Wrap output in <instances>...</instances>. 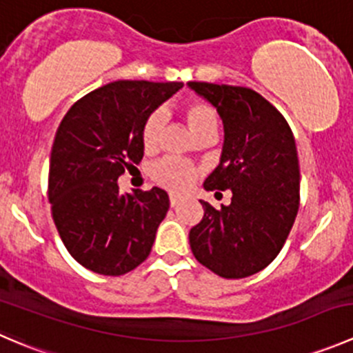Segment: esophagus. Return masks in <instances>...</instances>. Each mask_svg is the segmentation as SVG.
Wrapping results in <instances>:
<instances>
[{
    "instance_id": "1",
    "label": "esophagus",
    "mask_w": 353,
    "mask_h": 353,
    "mask_svg": "<svg viewBox=\"0 0 353 353\" xmlns=\"http://www.w3.org/2000/svg\"><path fill=\"white\" fill-rule=\"evenodd\" d=\"M169 200H170V207H177V205L183 201V196H179V194H170Z\"/></svg>"
}]
</instances>
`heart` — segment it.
Masks as SVG:
<instances>
[{
    "label": "heart",
    "instance_id": "heart-1",
    "mask_svg": "<svg viewBox=\"0 0 353 353\" xmlns=\"http://www.w3.org/2000/svg\"><path fill=\"white\" fill-rule=\"evenodd\" d=\"M183 117L186 121L188 128L193 132L196 139L214 138L217 131L219 115L212 105L205 103L201 100H188L181 107ZM163 128V114L162 112H153L145 121L141 129V143L146 152H152L159 146L160 134ZM150 176L160 184L162 188H167L170 191H186L191 188V184L198 177V167L193 163L184 162L177 159H163L157 162L150 169Z\"/></svg>",
    "mask_w": 353,
    "mask_h": 353
}]
</instances>
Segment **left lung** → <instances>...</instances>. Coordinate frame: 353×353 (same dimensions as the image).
I'll use <instances>...</instances> for the list:
<instances>
[{"label": "left lung", "instance_id": "8db88e82", "mask_svg": "<svg viewBox=\"0 0 353 353\" xmlns=\"http://www.w3.org/2000/svg\"><path fill=\"white\" fill-rule=\"evenodd\" d=\"M217 108L224 125L221 162L205 179L207 191L231 190L229 205L214 208L191 228L198 262L225 279L248 278L278 256L299 212L300 167L288 122L248 88L188 82Z\"/></svg>", "mask_w": 353, "mask_h": 353}]
</instances>
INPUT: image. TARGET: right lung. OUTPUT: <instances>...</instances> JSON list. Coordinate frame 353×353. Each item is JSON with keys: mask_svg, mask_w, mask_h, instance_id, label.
Masks as SVG:
<instances>
[{"mask_svg": "<svg viewBox=\"0 0 353 353\" xmlns=\"http://www.w3.org/2000/svg\"><path fill=\"white\" fill-rule=\"evenodd\" d=\"M183 82L115 81L75 101L60 122L50 159L48 198L65 248L85 269L122 276L152 252L169 194L119 191V177L143 159L146 119Z\"/></svg>", "mask_w": 353, "mask_h": 353, "instance_id": "obj_1", "label": "right lung"}]
</instances>
